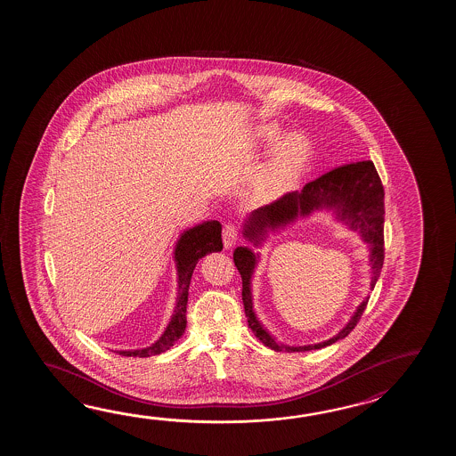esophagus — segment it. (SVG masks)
Wrapping results in <instances>:
<instances>
[{
  "label": "esophagus",
  "instance_id": "esophagus-1",
  "mask_svg": "<svg viewBox=\"0 0 456 456\" xmlns=\"http://www.w3.org/2000/svg\"><path fill=\"white\" fill-rule=\"evenodd\" d=\"M238 241V230L234 224H226L224 228V244L226 249L232 248Z\"/></svg>",
  "mask_w": 456,
  "mask_h": 456
}]
</instances>
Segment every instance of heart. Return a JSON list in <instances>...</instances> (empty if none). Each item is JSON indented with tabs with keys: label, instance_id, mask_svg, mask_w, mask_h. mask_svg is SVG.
<instances>
[{
	"label": "heart",
	"instance_id": "b5f03b06",
	"mask_svg": "<svg viewBox=\"0 0 456 456\" xmlns=\"http://www.w3.org/2000/svg\"><path fill=\"white\" fill-rule=\"evenodd\" d=\"M281 134V126L269 124L257 128L256 138L262 145H271L279 140ZM308 156L310 143L305 136L291 134L281 138V142L272 148L271 155L254 179V194L261 200H272L279 197L293 181H297V177L306 166Z\"/></svg>",
	"mask_w": 456,
	"mask_h": 456
}]
</instances>
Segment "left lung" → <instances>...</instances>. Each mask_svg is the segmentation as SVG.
Masks as SVG:
<instances>
[{"instance_id":"obj_1","label":"left lung","mask_w":456,"mask_h":456,"mask_svg":"<svg viewBox=\"0 0 456 456\" xmlns=\"http://www.w3.org/2000/svg\"><path fill=\"white\" fill-rule=\"evenodd\" d=\"M316 212L330 214L334 222L346 226L349 232H357L360 240L367 244L371 275L370 289L373 290L385 259V191L371 161L339 166L321 175L316 181L308 183L301 191L285 194L273 204L254 210L242 222V236L246 241L251 242L252 248H262L271 234L285 230L298 220L310 218ZM252 248L238 246L232 252V261L241 273L242 303L248 324L262 344L277 352H305L328 347L349 336L350 330L357 326L360 316L369 303V297L355 308L347 324L330 339L297 347L285 346L281 340H277L271 330L262 324L254 310L252 277L261 261V252H254Z\"/></svg>"}]
</instances>
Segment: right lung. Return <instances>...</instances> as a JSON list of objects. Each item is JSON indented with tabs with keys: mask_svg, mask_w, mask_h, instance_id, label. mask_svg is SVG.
I'll return each mask as SVG.
<instances>
[{
	"mask_svg": "<svg viewBox=\"0 0 456 456\" xmlns=\"http://www.w3.org/2000/svg\"><path fill=\"white\" fill-rule=\"evenodd\" d=\"M222 249H224L222 224L216 220H207L181 232L173 252L175 272H177V297H175L171 320L167 322L163 334L153 344L142 349L117 350V354L124 357H151L171 349L175 340L181 339L184 334L185 324H187L185 308H187V298H189V285H191L197 262L207 254L220 252Z\"/></svg>",
	"mask_w": 456,
	"mask_h": 456,
	"instance_id": "add662e5",
	"label": "right lung"
}]
</instances>
